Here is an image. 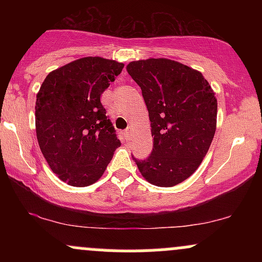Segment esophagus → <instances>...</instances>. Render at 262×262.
Masks as SVG:
<instances>
[{"instance_id":"esophagus-1","label":"esophagus","mask_w":262,"mask_h":262,"mask_svg":"<svg viewBox=\"0 0 262 262\" xmlns=\"http://www.w3.org/2000/svg\"><path fill=\"white\" fill-rule=\"evenodd\" d=\"M124 137L127 140H130V138H132V128L130 127H128L127 129H125Z\"/></svg>"}]
</instances>
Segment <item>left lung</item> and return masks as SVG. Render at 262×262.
I'll return each mask as SVG.
<instances>
[{
	"instance_id": "8db88e82",
	"label": "left lung",
	"mask_w": 262,
	"mask_h": 262,
	"mask_svg": "<svg viewBox=\"0 0 262 262\" xmlns=\"http://www.w3.org/2000/svg\"><path fill=\"white\" fill-rule=\"evenodd\" d=\"M127 71L140 86L154 137L151 154L135 164L151 185H179L198 169L212 144L215 93L200 71L175 60H137Z\"/></svg>"
}]
</instances>
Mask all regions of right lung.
<instances>
[{
  "mask_svg": "<svg viewBox=\"0 0 262 262\" xmlns=\"http://www.w3.org/2000/svg\"><path fill=\"white\" fill-rule=\"evenodd\" d=\"M123 62L86 56L48 74L37 93L35 132L48 165L74 187L103 175L121 145L101 95L122 73Z\"/></svg>",
  "mask_w": 262,
  "mask_h": 262,
  "instance_id": "right-lung-1",
  "label": "right lung"
}]
</instances>
